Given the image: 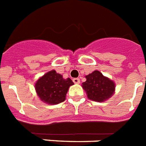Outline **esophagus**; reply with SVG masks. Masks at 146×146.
<instances>
[{
  "mask_svg": "<svg viewBox=\"0 0 146 146\" xmlns=\"http://www.w3.org/2000/svg\"><path fill=\"white\" fill-rule=\"evenodd\" d=\"M73 82H74V84H80V79L79 78H74Z\"/></svg>",
  "mask_w": 146,
  "mask_h": 146,
  "instance_id": "1",
  "label": "esophagus"
}]
</instances>
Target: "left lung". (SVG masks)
Here are the masks:
<instances>
[{"instance_id":"obj_1","label":"left lung","mask_w":146,"mask_h":146,"mask_svg":"<svg viewBox=\"0 0 146 146\" xmlns=\"http://www.w3.org/2000/svg\"><path fill=\"white\" fill-rule=\"evenodd\" d=\"M86 80L83 83V88L86 91L89 99L102 102L110 98L114 93L115 84L98 71L86 76Z\"/></svg>"}]
</instances>
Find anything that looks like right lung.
Wrapping results in <instances>:
<instances>
[{
    "mask_svg": "<svg viewBox=\"0 0 146 146\" xmlns=\"http://www.w3.org/2000/svg\"><path fill=\"white\" fill-rule=\"evenodd\" d=\"M73 84L70 78L63 79L61 74L52 70L39 78L35 87L42 102L56 104L64 102L68 88Z\"/></svg>",
    "mask_w": 146,
    "mask_h": 146,
    "instance_id": "add662e5",
    "label": "right lung"
}]
</instances>
